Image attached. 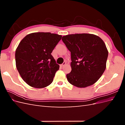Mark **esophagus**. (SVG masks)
Returning a JSON list of instances; mask_svg holds the SVG:
<instances>
[{
    "label": "esophagus",
    "instance_id": "esophagus-1",
    "mask_svg": "<svg viewBox=\"0 0 125 125\" xmlns=\"http://www.w3.org/2000/svg\"><path fill=\"white\" fill-rule=\"evenodd\" d=\"M66 62H63L62 64V65H60V66H61L62 67H63L64 66H65V65H66Z\"/></svg>",
    "mask_w": 125,
    "mask_h": 125
}]
</instances>
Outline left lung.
<instances>
[{
    "label": "left lung",
    "mask_w": 125,
    "mask_h": 125,
    "mask_svg": "<svg viewBox=\"0 0 125 125\" xmlns=\"http://www.w3.org/2000/svg\"><path fill=\"white\" fill-rule=\"evenodd\" d=\"M62 40L71 52V71L67 80L78 88L95 83L106 69L108 52L103 41L87 33L63 36Z\"/></svg>",
    "instance_id": "1"
}]
</instances>
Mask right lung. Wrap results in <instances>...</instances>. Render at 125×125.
<instances>
[{
  "mask_svg": "<svg viewBox=\"0 0 125 125\" xmlns=\"http://www.w3.org/2000/svg\"><path fill=\"white\" fill-rule=\"evenodd\" d=\"M62 37L50 32H36L20 42L15 54L16 67L28 85L43 88L52 83L59 65L51 53Z\"/></svg>",
  "mask_w": 125,
  "mask_h": 125,
  "instance_id": "add662e5",
  "label": "right lung"
}]
</instances>
